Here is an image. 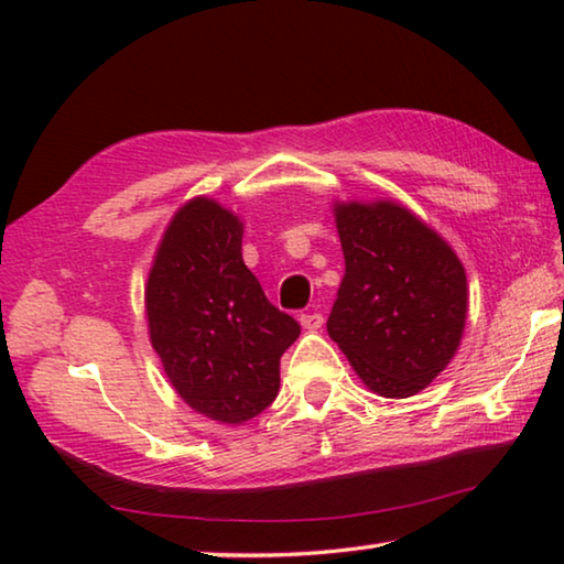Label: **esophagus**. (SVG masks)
Segmentation results:
<instances>
[{"label":"esophagus","mask_w":564,"mask_h":564,"mask_svg":"<svg viewBox=\"0 0 564 564\" xmlns=\"http://www.w3.org/2000/svg\"><path fill=\"white\" fill-rule=\"evenodd\" d=\"M299 321H301V326H303L305 330H318V328L323 326V313H318V311L303 313V316H301Z\"/></svg>","instance_id":"34e87169"}]
</instances>
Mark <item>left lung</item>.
Wrapping results in <instances>:
<instances>
[{
	"instance_id": "left-lung-1",
	"label": "left lung",
	"mask_w": 564,
	"mask_h": 564,
	"mask_svg": "<svg viewBox=\"0 0 564 564\" xmlns=\"http://www.w3.org/2000/svg\"><path fill=\"white\" fill-rule=\"evenodd\" d=\"M336 224L346 275L328 336L378 395H415L460 346L463 263L433 228L393 202L340 204Z\"/></svg>"
}]
</instances>
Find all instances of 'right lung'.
Segmentation results:
<instances>
[{
    "instance_id": "right-lung-1",
    "label": "right lung",
    "mask_w": 564,
    "mask_h": 564,
    "mask_svg": "<svg viewBox=\"0 0 564 564\" xmlns=\"http://www.w3.org/2000/svg\"><path fill=\"white\" fill-rule=\"evenodd\" d=\"M243 224L194 198L169 224L147 283L151 346L186 403L246 423L279 395L281 356L299 321L265 299L241 256Z\"/></svg>"
}]
</instances>
